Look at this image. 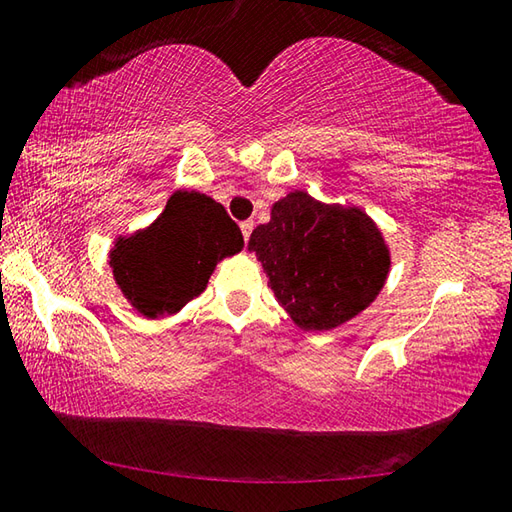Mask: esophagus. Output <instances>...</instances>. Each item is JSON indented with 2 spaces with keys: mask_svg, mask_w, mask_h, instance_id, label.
<instances>
[{
  "mask_svg": "<svg viewBox=\"0 0 512 512\" xmlns=\"http://www.w3.org/2000/svg\"><path fill=\"white\" fill-rule=\"evenodd\" d=\"M240 231H242V238L249 240L251 231H254V220H245V222H240Z\"/></svg>",
  "mask_w": 512,
  "mask_h": 512,
  "instance_id": "esophagus-1",
  "label": "esophagus"
}]
</instances>
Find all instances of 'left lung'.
Wrapping results in <instances>:
<instances>
[{
    "label": "left lung",
    "mask_w": 512,
    "mask_h": 512,
    "mask_svg": "<svg viewBox=\"0 0 512 512\" xmlns=\"http://www.w3.org/2000/svg\"><path fill=\"white\" fill-rule=\"evenodd\" d=\"M294 324L328 330L378 297L389 274L380 229L362 209L328 206L294 191L251 231L249 245Z\"/></svg>",
    "instance_id": "8db88e82"
}]
</instances>
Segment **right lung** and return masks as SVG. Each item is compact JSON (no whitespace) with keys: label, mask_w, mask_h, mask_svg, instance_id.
<instances>
[{"label":"right lung","mask_w":512,"mask_h":512,"mask_svg":"<svg viewBox=\"0 0 512 512\" xmlns=\"http://www.w3.org/2000/svg\"><path fill=\"white\" fill-rule=\"evenodd\" d=\"M242 245L238 224L220 202L177 191L146 231L116 242L114 279L146 317L175 315L204 292L215 263Z\"/></svg>","instance_id":"obj_1"}]
</instances>
